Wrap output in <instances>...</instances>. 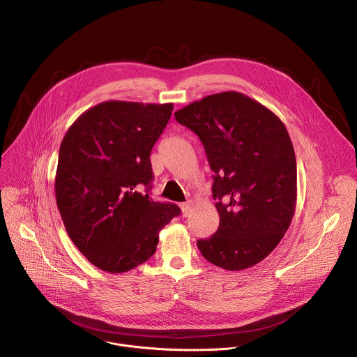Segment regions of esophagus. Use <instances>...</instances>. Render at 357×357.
Returning <instances> with one entry per match:
<instances>
[{
    "label": "esophagus",
    "mask_w": 357,
    "mask_h": 357,
    "mask_svg": "<svg viewBox=\"0 0 357 357\" xmlns=\"http://www.w3.org/2000/svg\"><path fill=\"white\" fill-rule=\"evenodd\" d=\"M181 211H182V216L186 218L190 212V203H181Z\"/></svg>",
    "instance_id": "esophagus-1"
}]
</instances>
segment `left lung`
<instances>
[{
  "mask_svg": "<svg viewBox=\"0 0 357 357\" xmlns=\"http://www.w3.org/2000/svg\"><path fill=\"white\" fill-rule=\"evenodd\" d=\"M175 119L200 138L215 172L220 223L197 240L202 256L227 271L259 264L284 237L296 205V161L284 123L238 91L203 97Z\"/></svg>",
  "mask_w": 357,
  "mask_h": 357,
  "instance_id": "1",
  "label": "left lung"
}]
</instances>
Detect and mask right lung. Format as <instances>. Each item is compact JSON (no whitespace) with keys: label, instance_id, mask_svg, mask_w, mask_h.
I'll return each instance as SVG.
<instances>
[{"label":"right lung","instance_id":"right-lung-1","mask_svg":"<svg viewBox=\"0 0 357 357\" xmlns=\"http://www.w3.org/2000/svg\"><path fill=\"white\" fill-rule=\"evenodd\" d=\"M172 103L103 101L65 134L55 178L58 209L70 240L97 268L120 274L145 263L160 231L181 213L154 202L151 149Z\"/></svg>","mask_w":357,"mask_h":357}]
</instances>
